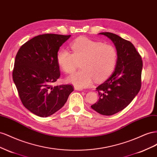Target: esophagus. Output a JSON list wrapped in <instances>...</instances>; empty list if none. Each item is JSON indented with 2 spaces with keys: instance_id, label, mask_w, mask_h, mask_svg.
Listing matches in <instances>:
<instances>
[{
  "instance_id": "34e87169",
  "label": "esophagus",
  "mask_w": 157,
  "mask_h": 157,
  "mask_svg": "<svg viewBox=\"0 0 157 157\" xmlns=\"http://www.w3.org/2000/svg\"><path fill=\"white\" fill-rule=\"evenodd\" d=\"M74 89L76 91H82V89L81 87H79L77 86H74Z\"/></svg>"
}]
</instances>
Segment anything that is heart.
Wrapping results in <instances>:
<instances>
[{"instance_id":"obj_1","label":"heart","mask_w":157,"mask_h":157,"mask_svg":"<svg viewBox=\"0 0 157 157\" xmlns=\"http://www.w3.org/2000/svg\"><path fill=\"white\" fill-rule=\"evenodd\" d=\"M71 52L60 49L56 60L66 74L74 73L81 62L82 70L70 76L68 81L79 87H87L95 80L103 81L113 72L118 60L116 48L110 44L79 37L71 44Z\"/></svg>"}]
</instances>
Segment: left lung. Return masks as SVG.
<instances>
[{"label":"left lung","instance_id":"obj_1","mask_svg":"<svg viewBox=\"0 0 157 157\" xmlns=\"http://www.w3.org/2000/svg\"><path fill=\"white\" fill-rule=\"evenodd\" d=\"M99 34L114 43L118 60L114 73L97 87L99 98L91 107L101 114L110 116L126 108L140 91L143 61L130 41L113 33Z\"/></svg>","mask_w":157,"mask_h":157}]
</instances>
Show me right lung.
<instances>
[{
    "instance_id": "right-lung-1",
    "label": "right lung",
    "mask_w": 157,
    "mask_h": 157,
    "mask_svg": "<svg viewBox=\"0 0 157 157\" xmlns=\"http://www.w3.org/2000/svg\"><path fill=\"white\" fill-rule=\"evenodd\" d=\"M70 35H39L22 44L16 56L12 78L22 104L40 117H47L60 109L74 87H52L60 77L56 60L60 47Z\"/></svg>"
}]
</instances>
